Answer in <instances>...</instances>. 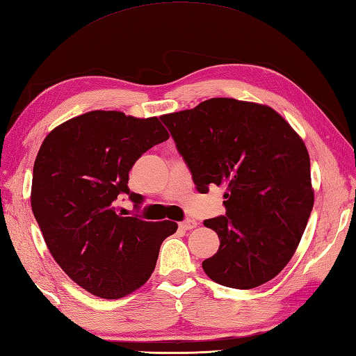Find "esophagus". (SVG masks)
<instances>
[{"label":"esophagus","mask_w":356,"mask_h":356,"mask_svg":"<svg viewBox=\"0 0 356 356\" xmlns=\"http://www.w3.org/2000/svg\"><path fill=\"white\" fill-rule=\"evenodd\" d=\"M196 225H198V222L193 219H187V220H183V222H179V227L183 228V230H192V228H195Z\"/></svg>","instance_id":"34e87169"}]
</instances>
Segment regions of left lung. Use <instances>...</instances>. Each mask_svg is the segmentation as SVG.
I'll return each instance as SVG.
<instances>
[{
    "instance_id": "8db88e82",
    "label": "left lung",
    "mask_w": 356,
    "mask_h": 356,
    "mask_svg": "<svg viewBox=\"0 0 356 356\" xmlns=\"http://www.w3.org/2000/svg\"><path fill=\"white\" fill-rule=\"evenodd\" d=\"M160 118L198 192L225 186V216L204 220L220 241L202 262L205 274L236 289L274 279L294 256L314 205L303 140L273 108L227 97Z\"/></svg>"
}]
</instances>
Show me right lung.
<instances>
[{"label": "right lung", "mask_w": 356, "mask_h": 356, "mask_svg": "<svg viewBox=\"0 0 356 356\" xmlns=\"http://www.w3.org/2000/svg\"><path fill=\"white\" fill-rule=\"evenodd\" d=\"M169 134L156 117L90 111L54 128L33 165L31 210L53 259L79 286L102 298H122L154 273L163 241L177 222H147L117 213L129 170Z\"/></svg>", "instance_id": "obj_1"}]
</instances>
